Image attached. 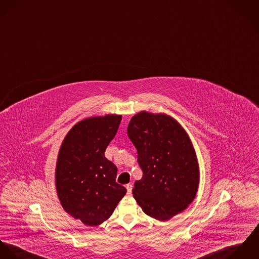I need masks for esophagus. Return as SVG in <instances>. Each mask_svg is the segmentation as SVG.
<instances>
[{
	"label": "esophagus",
	"instance_id": "1",
	"mask_svg": "<svg viewBox=\"0 0 259 259\" xmlns=\"http://www.w3.org/2000/svg\"><path fill=\"white\" fill-rule=\"evenodd\" d=\"M126 189H127V194L128 195H131L132 194V189H133V186L131 184H128L126 186Z\"/></svg>",
	"mask_w": 259,
	"mask_h": 259
}]
</instances>
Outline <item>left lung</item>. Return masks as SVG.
<instances>
[{
  "mask_svg": "<svg viewBox=\"0 0 259 259\" xmlns=\"http://www.w3.org/2000/svg\"><path fill=\"white\" fill-rule=\"evenodd\" d=\"M127 134L137 149L143 171L133 197L144 212L161 222L185 210L196 198L200 169L193 143L182 125L165 113L141 111Z\"/></svg>",
  "mask_w": 259,
  "mask_h": 259,
  "instance_id": "8db88e82",
  "label": "left lung"
}]
</instances>
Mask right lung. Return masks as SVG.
Segmentation results:
<instances>
[{
	"instance_id": "right-lung-1",
	"label": "right lung",
	"mask_w": 259,
	"mask_h": 259,
	"mask_svg": "<svg viewBox=\"0 0 259 259\" xmlns=\"http://www.w3.org/2000/svg\"><path fill=\"white\" fill-rule=\"evenodd\" d=\"M121 119L107 114L77 122L58 152L56 188L60 204L88 227L108 220L127 192L116 183L117 167L104 156Z\"/></svg>"
}]
</instances>
